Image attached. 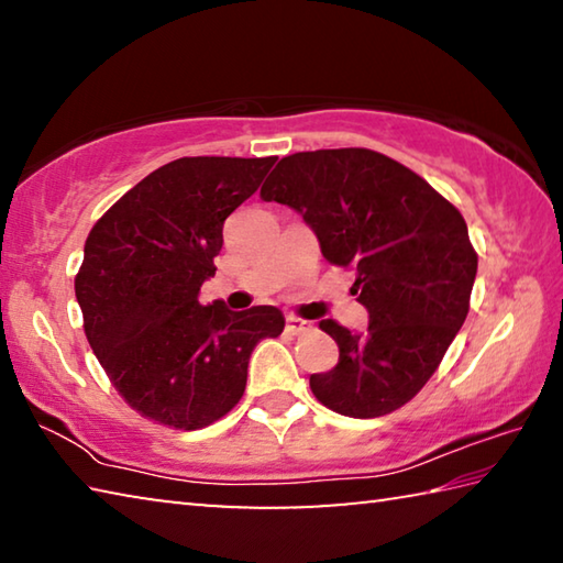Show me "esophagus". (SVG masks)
Wrapping results in <instances>:
<instances>
[{"instance_id": "1", "label": "esophagus", "mask_w": 563, "mask_h": 563, "mask_svg": "<svg viewBox=\"0 0 563 563\" xmlns=\"http://www.w3.org/2000/svg\"><path fill=\"white\" fill-rule=\"evenodd\" d=\"M310 328V322L300 318H288V322H285V332H288V335H302V332H308Z\"/></svg>"}]
</instances>
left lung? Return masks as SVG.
Segmentation results:
<instances>
[{
  "label": "left lung",
  "instance_id": "left-lung-1",
  "mask_svg": "<svg viewBox=\"0 0 563 563\" xmlns=\"http://www.w3.org/2000/svg\"><path fill=\"white\" fill-rule=\"evenodd\" d=\"M261 198L305 218L322 255L355 273L350 292L369 312L362 335L320 322L340 360L330 373L310 375L312 395L357 419L407 405L470 312L476 251L462 213L415 170L369 148L285 156Z\"/></svg>",
  "mask_w": 563,
  "mask_h": 563
}]
</instances>
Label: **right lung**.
I'll return each mask as SVG.
<instances>
[{
  "label": "right lung",
  "instance_id": "add662e5",
  "mask_svg": "<svg viewBox=\"0 0 563 563\" xmlns=\"http://www.w3.org/2000/svg\"><path fill=\"white\" fill-rule=\"evenodd\" d=\"M278 156H186L123 194L84 245L74 278L84 332L111 385L141 417L201 430L241 402L247 360L285 318L273 305L233 312L198 302L223 223Z\"/></svg>",
  "mask_w": 563,
  "mask_h": 563
}]
</instances>
